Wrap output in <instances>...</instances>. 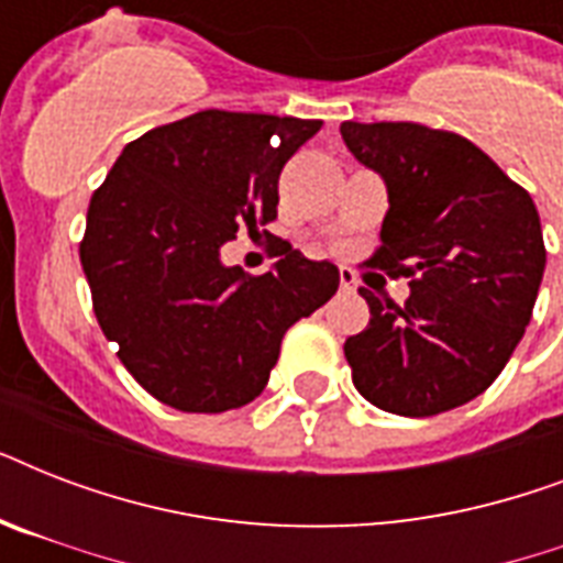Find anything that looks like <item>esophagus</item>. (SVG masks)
I'll list each match as a JSON object with an SVG mask.
<instances>
[{
    "label": "esophagus",
    "instance_id": "esophagus-1",
    "mask_svg": "<svg viewBox=\"0 0 563 563\" xmlns=\"http://www.w3.org/2000/svg\"><path fill=\"white\" fill-rule=\"evenodd\" d=\"M339 286H342V291H356V274L342 268V272H339Z\"/></svg>",
    "mask_w": 563,
    "mask_h": 563
}]
</instances>
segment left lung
<instances>
[{
  "label": "left lung",
  "instance_id": "8db88e82",
  "mask_svg": "<svg viewBox=\"0 0 563 563\" xmlns=\"http://www.w3.org/2000/svg\"><path fill=\"white\" fill-rule=\"evenodd\" d=\"M379 172L388 212L371 268L406 277V303L368 300L344 342L353 385L376 409L429 418L479 397L523 339L547 247L532 195L471 140L418 122H342Z\"/></svg>",
  "mask_w": 563,
  "mask_h": 563
}]
</instances>
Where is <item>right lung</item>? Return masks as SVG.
<instances>
[{
  "label": "right lung",
  "instance_id": "add662e5",
  "mask_svg": "<svg viewBox=\"0 0 563 563\" xmlns=\"http://www.w3.org/2000/svg\"><path fill=\"white\" fill-rule=\"evenodd\" d=\"M321 125L201 110L128 143L92 192L78 247L92 312L154 400L203 415L245 406L286 330L335 295L339 268L283 239L272 272L221 265L239 228L277 219L283 166Z\"/></svg>",
  "mask_w": 563,
  "mask_h": 563
}]
</instances>
